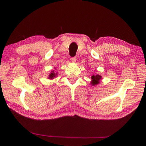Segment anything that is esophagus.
<instances>
[{
    "mask_svg": "<svg viewBox=\"0 0 146 146\" xmlns=\"http://www.w3.org/2000/svg\"><path fill=\"white\" fill-rule=\"evenodd\" d=\"M71 62H73V63H75L76 61V57L71 58Z\"/></svg>",
    "mask_w": 146,
    "mask_h": 146,
    "instance_id": "34e87169",
    "label": "esophagus"
}]
</instances>
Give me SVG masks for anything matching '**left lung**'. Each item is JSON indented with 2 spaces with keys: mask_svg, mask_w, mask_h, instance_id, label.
Masks as SVG:
<instances>
[{
  "mask_svg": "<svg viewBox=\"0 0 146 146\" xmlns=\"http://www.w3.org/2000/svg\"><path fill=\"white\" fill-rule=\"evenodd\" d=\"M101 79H102V76H100V75H92L91 84L94 86H95L96 85H98V83H100V81Z\"/></svg>",
  "mask_w": 146,
  "mask_h": 146,
  "instance_id": "obj_1",
  "label": "left lung"
}]
</instances>
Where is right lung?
I'll return each mask as SVG.
<instances>
[{
  "label": "right lung",
  "mask_w": 146,
  "mask_h": 146,
  "mask_svg": "<svg viewBox=\"0 0 146 146\" xmlns=\"http://www.w3.org/2000/svg\"><path fill=\"white\" fill-rule=\"evenodd\" d=\"M56 75H57V73H55L54 71V70H52V71H51V73L49 74V77H48V78L49 79H54V77H56Z\"/></svg>",
  "instance_id": "right-lung-1"
}]
</instances>
